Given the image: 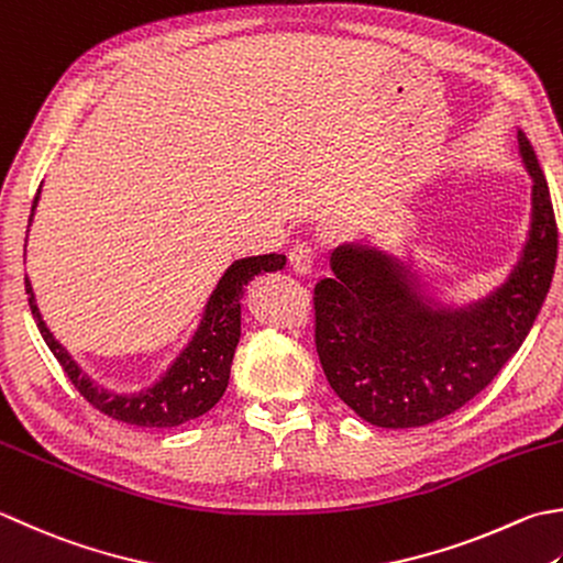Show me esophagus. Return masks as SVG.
<instances>
[{"label": "esophagus", "mask_w": 563, "mask_h": 563, "mask_svg": "<svg viewBox=\"0 0 563 563\" xmlns=\"http://www.w3.org/2000/svg\"><path fill=\"white\" fill-rule=\"evenodd\" d=\"M290 266L295 273L307 275L314 271V263H317V249L310 244H297L290 249Z\"/></svg>", "instance_id": "obj_1"}]
</instances>
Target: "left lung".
Listing matches in <instances>:
<instances>
[{
	"mask_svg": "<svg viewBox=\"0 0 563 563\" xmlns=\"http://www.w3.org/2000/svg\"><path fill=\"white\" fill-rule=\"evenodd\" d=\"M534 178L532 231L503 288L468 310H432L400 266L363 246H341L334 278L317 280L314 346L334 393L385 429L424 427L486 390L542 310L556 268L559 231L532 143L517 131Z\"/></svg>",
	"mask_w": 563,
	"mask_h": 563,
	"instance_id": "obj_1",
	"label": "left lung"
}]
</instances>
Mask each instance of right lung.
Masks as SVG:
<instances>
[{
  "mask_svg": "<svg viewBox=\"0 0 563 563\" xmlns=\"http://www.w3.org/2000/svg\"><path fill=\"white\" fill-rule=\"evenodd\" d=\"M33 207H36V200H33ZM283 266V253H263V256H246L231 263L222 280H219L214 295L209 297L205 319L190 346L183 351L161 383L139 395H112L95 385L53 339L46 324H43L33 297L29 302L38 332L53 351L55 361L60 363L65 376L70 378L77 393L95 410L112 417V420L136 427H178L209 412L222 400L229 385L231 358H234L241 336V290L253 275L263 271H278ZM26 292H31L29 280Z\"/></svg>",
  "mask_w": 563,
  "mask_h": 563,
  "instance_id": "obj_1",
  "label": "right lung"
}]
</instances>
